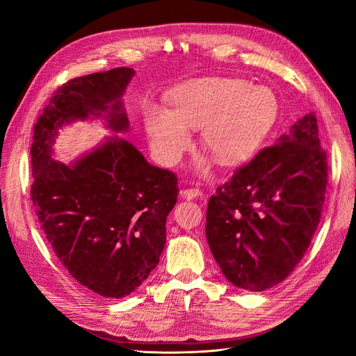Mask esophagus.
I'll return each mask as SVG.
<instances>
[{
	"instance_id": "1",
	"label": "esophagus",
	"mask_w": 356,
	"mask_h": 356,
	"mask_svg": "<svg viewBox=\"0 0 356 356\" xmlns=\"http://www.w3.org/2000/svg\"><path fill=\"white\" fill-rule=\"evenodd\" d=\"M181 196L187 200H193V199H197L199 196H202V191L199 188H187V190L181 191Z\"/></svg>"
}]
</instances>
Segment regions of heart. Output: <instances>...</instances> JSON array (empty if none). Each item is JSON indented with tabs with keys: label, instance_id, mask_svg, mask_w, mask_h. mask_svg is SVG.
I'll return each instance as SVG.
<instances>
[{
	"label": "heart",
	"instance_id": "obj_1",
	"mask_svg": "<svg viewBox=\"0 0 356 356\" xmlns=\"http://www.w3.org/2000/svg\"><path fill=\"white\" fill-rule=\"evenodd\" d=\"M169 105L148 106L144 115L152 152L168 166L190 147L188 129L200 127L203 148L220 165H241L260 149L279 114L272 90L230 77L190 80L169 95Z\"/></svg>",
	"mask_w": 356,
	"mask_h": 356
}]
</instances>
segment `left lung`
Returning a JSON list of instances; mask_svg holds the SVG:
<instances>
[{
	"instance_id": "1",
	"label": "left lung",
	"mask_w": 356,
	"mask_h": 356,
	"mask_svg": "<svg viewBox=\"0 0 356 356\" xmlns=\"http://www.w3.org/2000/svg\"><path fill=\"white\" fill-rule=\"evenodd\" d=\"M327 170L316 115L309 113L217 188L207 239L229 282L260 293L289 276L318 229Z\"/></svg>"
}]
</instances>
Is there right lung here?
I'll return each instance as SVG.
<instances>
[{
  "label": "right lung",
  "instance_id": "1",
  "mask_svg": "<svg viewBox=\"0 0 356 356\" xmlns=\"http://www.w3.org/2000/svg\"><path fill=\"white\" fill-rule=\"evenodd\" d=\"M134 75L115 68L62 84L31 147V199L41 229L75 281L106 298L134 293L154 270L178 197L175 174L149 165L117 135L129 131L123 95ZM88 120H104L113 135L70 164L53 159L60 129Z\"/></svg>",
  "mask_w": 356,
  "mask_h": 356
}]
</instances>
